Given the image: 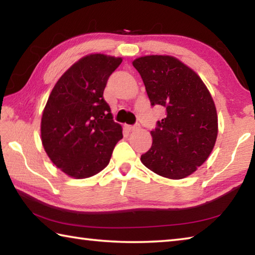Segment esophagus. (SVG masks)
Returning <instances> with one entry per match:
<instances>
[{
	"mask_svg": "<svg viewBox=\"0 0 255 255\" xmlns=\"http://www.w3.org/2000/svg\"><path fill=\"white\" fill-rule=\"evenodd\" d=\"M126 128L128 129L129 131H133V130H137V129L139 128V126H137V125H135V126H130V125H127Z\"/></svg>",
	"mask_w": 255,
	"mask_h": 255,
	"instance_id": "obj_1",
	"label": "esophagus"
}]
</instances>
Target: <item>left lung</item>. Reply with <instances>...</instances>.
<instances>
[{"instance_id": "1", "label": "left lung", "mask_w": 255, "mask_h": 255, "mask_svg": "<svg viewBox=\"0 0 255 255\" xmlns=\"http://www.w3.org/2000/svg\"><path fill=\"white\" fill-rule=\"evenodd\" d=\"M133 67L145 84L150 105L166 109L150 131L153 143L140 156L144 165L164 178H187L213 150L218 117L209 90L197 73L169 55L136 58Z\"/></svg>"}]
</instances>
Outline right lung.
<instances>
[{
    "mask_svg": "<svg viewBox=\"0 0 255 255\" xmlns=\"http://www.w3.org/2000/svg\"><path fill=\"white\" fill-rule=\"evenodd\" d=\"M122 57L90 54L56 82L42 111L41 141L50 161L74 179L98 174L123 138L103 99L107 81Z\"/></svg>",
    "mask_w": 255,
    "mask_h": 255,
    "instance_id": "add662e5",
    "label": "right lung"
}]
</instances>
